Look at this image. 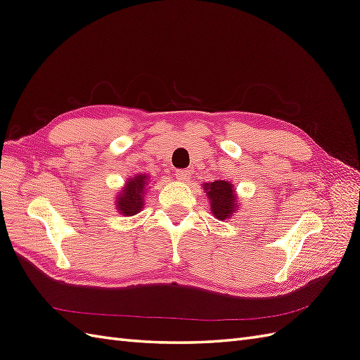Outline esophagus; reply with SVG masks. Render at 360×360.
I'll return each instance as SVG.
<instances>
[{"label":"esophagus","mask_w":360,"mask_h":360,"mask_svg":"<svg viewBox=\"0 0 360 360\" xmlns=\"http://www.w3.org/2000/svg\"><path fill=\"white\" fill-rule=\"evenodd\" d=\"M174 176H176V179L180 180V181H183V183L189 181V171H188V169H177L176 174H174Z\"/></svg>","instance_id":"1"}]
</instances>
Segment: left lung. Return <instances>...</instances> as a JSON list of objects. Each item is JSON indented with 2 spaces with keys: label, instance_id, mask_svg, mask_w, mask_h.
<instances>
[{
  "label": "left lung",
  "instance_id": "1",
  "mask_svg": "<svg viewBox=\"0 0 360 360\" xmlns=\"http://www.w3.org/2000/svg\"><path fill=\"white\" fill-rule=\"evenodd\" d=\"M202 186L207 197H209L210 209L212 213L216 216V219H230L238 207L233 183L226 180H216L212 183H205Z\"/></svg>",
  "mask_w": 360,
  "mask_h": 360
}]
</instances>
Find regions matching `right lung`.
Returning <instances> with one entry per match:
<instances>
[{
	"instance_id": "right-lung-1",
	"label": "right lung",
	"mask_w": 360,
	"mask_h": 360,
	"mask_svg": "<svg viewBox=\"0 0 360 360\" xmlns=\"http://www.w3.org/2000/svg\"><path fill=\"white\" fill-rule=\"evenodd\" d=\"M150 177L147 174H138L132 179H129L124 184L122 192H118L115 198V207L118 213L124 216H134L141 212L144 207L146 198V186L148 184Z\"/></svg>"
}]
</instances>
